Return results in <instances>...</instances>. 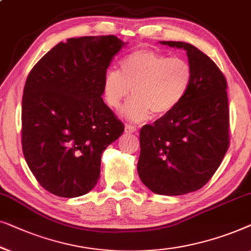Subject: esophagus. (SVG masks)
I'll return each instance as SVG.
<instances>
[{"label":"esophagus","mask_w":251,"mask_h":251,"mask_svg":"<svg viewBox=\"0 0 251 251\" xmlns=\"http://www.w3.org/2000/svg\"><path fill=\"white\" fill-rule=\"evenodd\" d=\"M136 127L133 126V125H129V124H126L125 126V132L126 133H135L136 132Z\"/></svg>","instance_id":"obj_1"}]
</instances>
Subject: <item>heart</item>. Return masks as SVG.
I'll return each mask as SVG.
<instances>
[{
    "label": "heart",
    "instance_id": "obj_1",
    "mask_svg": "<svg viewBox=\"0 0 251 251\" xmlns=\"http://www.w3.org/2000/svg\"><path fill=\"white\" fill-rule=\"evenodd\" d=\"M192 77L188 60L140 49L122 59L119 72L105 73L102 90L109 107L118 109L132 89L124 115L132 122H143L152 114L164 116L174 110L189 91Z\"/></svg>",
    "mask_w": 251,
    "mask_h": 251
}]
</instances>
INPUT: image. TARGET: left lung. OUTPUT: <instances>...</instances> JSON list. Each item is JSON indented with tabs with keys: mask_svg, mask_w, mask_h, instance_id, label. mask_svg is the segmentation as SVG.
I'll list each match as a JSON object with an SVG mask.
<instances>
[{
	"mask_svg": "<svg viewBox=\"0 0 251 251\" xmlns=\"http://www.w3.org/2000/svg\"><path fill=\"white\" fill-rule=\"evenodd\" d=\"M184 49L192 83L174 110L140 132L137 173L157 195L179 196L206 185L230 147L226 79L209 56L184 42H161Z\"/></svg>",
	"mask_w": 251,
	"mask_h": 251,
	"instance_id": "8db88e82",
	"label": "left lung"
}]
</instances>
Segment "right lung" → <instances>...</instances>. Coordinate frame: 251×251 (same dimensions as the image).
Returning a JSON list of instances; mask_svg holds the SVG:
<instances>
[{
	"instance_id": "obj_1",
	"label": "right lung",
	"mask_w": 251,
	"mask_h": 251,
	"mask_svg": "<svg viewBox=\"0 0 251 251\" xmlns=\"http://www.w3.org/2000/svg\"><path fill=\"white\" fill-rule=\"evenodd\" d=\"M126 44L115 35L69 38L28 74L21 146L35 178L52 195L91 191L100 178L102 152L124 132L101 95L108 67Z\"/></svg>"
}]
</instances>
